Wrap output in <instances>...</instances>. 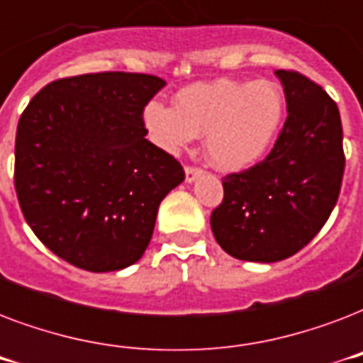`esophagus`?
<instances>
[{"mask_svg":"<svg viewBox=\"0 0 363 363\" xmlns=\"http://www.w3.org/2000/svg\"><path fill=\"white\" fill-rule=\"evenodd\" d=\"M201 173H203V171L198 169V167H186V169H184V181H186L188 184H192Z\"/></svg>","mask_w":363,"mask_h":363,"instance_id":"obj_1","label":"esophagus"}]
</instances>
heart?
<instances>
[{
    "label": "heart",
    "instance_id": "heart-1",
    "mask_svg": "<svg viewBox=\"0 0 363 363\" xmlns=\"http://www.w3.org/2000/svg\"><path fill=\"white\" fill-rule=\"evenodd\" d=\"M284 116V96L271 81L216 79L194 82L175 94V107L148 101L143 125L156 147L179 154L205 135L213 167L238 173L269 152Z\"/></svg>",
    "mask_w": 363,
    "mask_h": 363
}]
</instances>
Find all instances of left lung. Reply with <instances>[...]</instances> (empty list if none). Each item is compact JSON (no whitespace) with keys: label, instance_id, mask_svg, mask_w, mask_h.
<instances>
[{"label":"left lung","instance_id":"1","mask_svg":"<svg viewBox=\"0 0 363 363\" xmlns=\"http://www.w3.org/2000/svg\"><path fill=\"white\" fill-rule=\"evenodd\" d=\"M286 122L269 156L224 177L211 215L216 242L242 262H281L307 245L337 203L345 171L343 125L335 101L296 71L277 69Z\"/></svg>","mask_w":363,"mask_h":363}]
</instances>
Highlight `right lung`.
<instances>
[{
    "label": "right lung",
    "instance_id": "add662e5",
    "mask_svg": "<svg viewBox=\"0 0 363 363\" xmlns=\"http://www.w3.org/2000/svg\"><path fill=\"white\" fill-rule=\"evenodd\" d=\"M165 86L145 73L60 79L20 116L14 186L39 241L81 269L135 264L162 199L184 181L173 156L145 139L143 107Z\"/></svg>",
    "mask_w": 363,
    "mask_h": 363
}]
</instances>
